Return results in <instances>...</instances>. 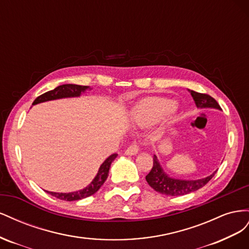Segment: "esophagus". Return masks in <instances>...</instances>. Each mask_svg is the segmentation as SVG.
I'll use <instances>...</instances> for the list:
<instances>
[{"mask_svg":"<svg viewBox=\"0 0 249 249\" xmlns=\"http://www.w3.org/2000/svg\"><path fill=\"white\" fill-rule=\"evenodd\" d=\"M138 152H139V146H138V144H136V143H133V144H131L129 147L126 148L125 155L134 156V155H136Z\"/></svg>","mask_w":249,"mask_h":249,"instance_id":"34e87169","label":"esophagus"}]
</instances>
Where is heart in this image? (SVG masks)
Wrapping results in <instances>:
<instances>
[{"mask_svg": "<svg viewBox=\"0 0 249 249\" xmlns=\"http://www.w3.org/2000/svg\"><path fill=\"white\" fill-rule=\"evenodd\" d=\"M177 104L162 99H150L141 103L135 110L134 118L141 126L154 124L176 111Z\"/></svg>", "mask_w": 249, "mask_h": 249, "instance_id": "heart-1", "label": "heart"}]
</instances>
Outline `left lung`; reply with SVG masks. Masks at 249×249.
<instances>
[{"instance_id": "8db88e82", "label": "left lung", "mask_w": 249, "mask_h": 249, "mask_svg": "<svg viewBox=\"0 0 249 249\" xmlns=\"http://www.w3.org/2000/svg\"><path fill=\"white\" fill-rule=\"evenodd\" d=\"M189 91L197 108H215L219 110L221 109L219 104L209 94L195 92L193 90H189ZM216 172L217 170L214 171L211 176L200 179L186 180L173 178L164 172L159 161L157 159V156L154 155L153 168L145 177V179L148 185L157 192L165 195H170V196H179V195H185L200 189L201 187L209 183V180L214 177Z\"/></svg>"}]
</instances>
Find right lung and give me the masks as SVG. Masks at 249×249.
<instances>
[{"label":"right lung","instance_id":"right-lung-1","mask_svg":"<svg viewBox=\"0 0 249 249\" xmlns=\"http://www.w3.org/2000/svg\"><path fill=\"white\" fill-rule=\"evenodd\" d=\"M89 86H81V85H74V84H64L56 87L55 89L50 90V91L39 95L37 99L33 102V105L58 100V99H64V97H76L80 96L85 90L89 89ZM117 154H113L108 157L104 163L101 165V167L97 171V175L93 178V180L90 183L86 188L76 192H70V193H58V192H50L47 191L52 196H55L59 199L66 200V201H72V200H79L82 198H86L90 195L94 194L97 190L100 189L102 185L105 183L109 176V169L111 166V163L115 160Z\"/></svg>","mask_w":249,"mask_h":249}]
</instances>
